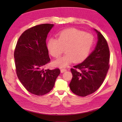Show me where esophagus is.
<instances>
[{
    "mask_svg": "<svg viewBox=\"0 0 122 122\" xmlns=\"http://www.w3.org/2000/svg\"><path fill=\"white\" fill-rule=\"evenodd\" d=\"M66 71H67V69H61V73H64V72Z\"/></svg>",
    "mask_w": 122,
    "mask_h": 122,
    "instance_id": "esophagus-1",
    "label": "esophagus"
}]
</instances>
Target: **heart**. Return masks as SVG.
Wrapping results in <instances>:
<instances>
[{"instance_id": "b5f03b06", "label": "heart", "mask_w": 122, "mask_h": 122, "mask_svg": "<svg viewBox=\"0 0 122 122\" xmlns=\"http://www.w3.org/2000/svg\"><path fill=\"white\" fill-rule=\"evenodd\" d=\"M93 44L92 35L76 28H69L60 33L57 39H49L47 47L49 53L54 57L60 56L65 49L66 54L52 63L55 67L64 68L73 62L80 63L85 60Z\"/></svg>"}]
</instances>
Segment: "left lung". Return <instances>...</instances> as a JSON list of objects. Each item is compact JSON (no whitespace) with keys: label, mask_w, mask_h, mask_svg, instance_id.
<instances>
[{"label":"left lung","mask_w":122,"mask_h":122,"mask_svg":"<svg viewBox=\"0 0 122 122\" xmlns=\"http://www.w3.org/2000/svg\"><path fill=\"white\" fill-rule=\"evenodd\" d=\"M98 41L95 50L83 62L74 66L69 87L74 94L84 97L94 93L102 85L110 65V51L106 39L96 30Z\"/></svg>","instance_id":"obj_1"}]
</instances>
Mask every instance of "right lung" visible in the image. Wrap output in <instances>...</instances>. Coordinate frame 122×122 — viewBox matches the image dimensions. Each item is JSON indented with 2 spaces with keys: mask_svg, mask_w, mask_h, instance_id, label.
<instances>
[{
  "mask_svg": "<svg viewBox=\"0 0 122 122\" xmlns=\"http://www.w3.org/2000/svg\"><path fill=\"white\" fill-rule=\"evenodd\" d=\"M53 26L41 24L26 30L19 37L14 50L18 77L26 89L36 95L48 93L60 74L59 68H43L50 62L46 38Z\"/></svg>",
  "mask_w": 122,
  "mask_h": 122,
  "instance_id": "obj_1",
  "label": "right lung"
}]
</instances>
